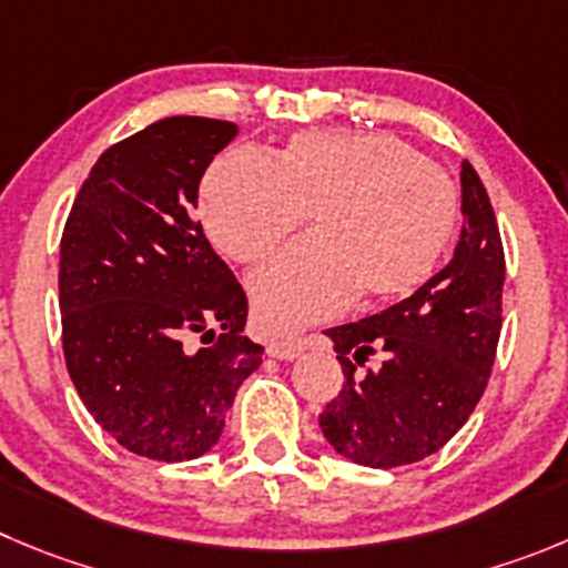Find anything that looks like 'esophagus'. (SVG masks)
I'll use <instances>...</instances> for the list:
<instances>
[{"mask_svg":"<svg viewBox=\"0 0 568 568\" xmlns=\"http://www.w3.org/2000/svg\"><path fill=\"white\" fill-rule=\"evenodd\" d=\"M266 353L272 358H280V362H294L305 353V344L302 342H268Z\"/></svg>","mask_w":568,"mask_h":568,"instance_id":"obj_1","label":"esophagus"}]
</instances>
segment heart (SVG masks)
Segmentation results:
<instances>
[{
  "label": "heart",
  "mask_w": 568,
  "mask_h": 568,
  "mask_svg": "<svg viewBox=\"0 0 568 568\" xmlns=\"http://www.w3.org/2000/svg\"><path fill=\"white\" fill-rule=\"evenodd\" d=\"M452 176L395 134L305 131L272 159L224 153L201 182L210 241L254 263L311 212L314 235L280 248L248 277L257 325L291 333L353 296L392 302L434 274L457 230Z\"/></svg>",
  "instance_id": "1"
}]
</instances>
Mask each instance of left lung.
<instances>
[{
	"mask_svg": "<svg viewBox=\"0 0 568 568\" xmlns=\"http://www.w3.org/2000/svg\"><path fill=\"white\" fill-rule=\"evenodd\" d=\"M463 232L452 263L409 300L325 331L344 386L320 428L349 463L400 468L443 448L479 404L501 333L505 248L490 199L463 162Z\"/></svg>",
	"mask_w": 568,
	"mask_h": 568,
	"instance_id": "left-lung-1",
	"label": "left lung"
}]
</instances>
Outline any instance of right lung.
Returning <instances> with one entry per match:
<instances>
[{
    "label": "right lung",
    "instance_id": "right-lung-1",
    "mask_svg": "<svg viewBox=\"0 0 568 568\" xmlns=\"http://www.w3.org/2000/svg\"><path fill=\"white\" fill-rule=\"evenodd\" d=\"M235 134L226 120L168 116L116 142L61 235L69 378L109 437L159 463L210 452L263 362L241 336L246 294L193 219L201 176Z\"/></svg>",
    "mask_w": 568,
    "mask_h": 568
}]
</instances>
